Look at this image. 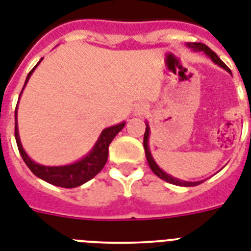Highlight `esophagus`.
I'll return each mask as SVG.
<instances>
[{
  "mask_svg": "<svg viewBox=\"0 0 251 251\" xmlns=\"http://www.w3.org/2000/svg\"><path fill=\"white\" fill-rule=\"evenodd\" d=\"M148 111V105L144 102H138L134 105L133 107V114L136 117H140V115H144L145 113Z\"/></svg>",
  "mask_w": 251,
  "mask_h": 251,
  "instance_id": "obj_1",
  "label": "esophagus"
}]
</instances>
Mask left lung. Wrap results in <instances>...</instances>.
<instances>
[{"label": "left lung", "mask_w": 251, "mask_h": 251, "mask_svg": "<svg viewBox=\"0 0 251 251\" xmlns=\"http://www.w3.org/2000/svg\"><path fill=\"white\" fill-rule=\"evenodd\" d=\"M186 46L188 47V49L194 50V51H202V52L205 53V55L208 56L209 59L212 60L213 63L217 64L218 66H221V68H223V69L226 70V72H228L229 74H231V70L228 69V66L226 65L225 63H223L222 60L219 59L218 55L214 52V51H212V50L209 49L206 45H204V43H200V42H188L186 43ZM149 137H150V127H149V124L146 123V130H145V136H144V149H145V154H146V159H148V163H149V167H150V169L152 172H154L155 175L158 176L159 178H161V179H164L165 182H169V183H172V185H177V186H183V187H191V186H198L200 185L202 181H198V182H190V181H182V179H178V178H175L172 177V176H169L168 173H165L163 169H161L160 167H159L156 163H155L154 158H152V155H151L150 152V149H149Z\"/></svg>", "instance_id": "1"}]
</instances>
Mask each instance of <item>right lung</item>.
Listing matches in <instances>:
<instances>
[{"mask_svg":"<svg viewBox=\"0 0 251 251\" xmlns=\"http://www.w3.org/2000/svg\"><path fill=\"white\" fill-rule=\"evenodd\" d=\"M41 61H42V59L39 60L38 64ZM38 64L26 75L24 87L26 86L29 78L33 74L34 69L38 66ZM24 87H23V90H24ZM23 90L20 92V96H22ZM20 96H19V99H20ZM16 115H18V106L15 109V138L19 152L22 155L23 160L26 164V167L32 171L33 175L43 179V181L49 182V183L53 186H59V187L64 188H73L83 185V183L88 182L90 179H92L102 169L103 165L106 164L107 155H109V145L111 144L114 137L126 126V122H122V123L117 124V126L105 128L101 132L100 137L96 141V144L92 148V150L86 156H83V158L79 159L75 163H72V164L68 165H59V167H49V165H42L36 163V161H33L28 156L25 150L23 149V145L20 142V136H19L18 118H16Z\"/></svg>","mask_w":251,"mask_h":251,"instance_id":"add662e5","label":"right lung"}]
</instances>
